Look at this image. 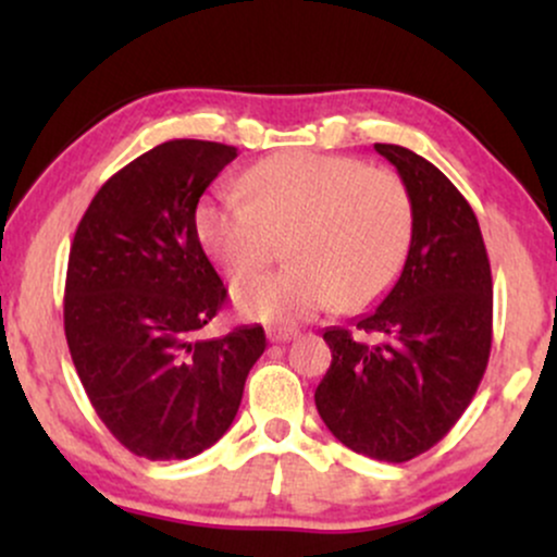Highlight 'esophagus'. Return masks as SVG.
Wrapping results in <instances>:
<instances>
[{"label": "esophagus", "instance_id": "34e87169", "mask_svg": "<svg viewBox=\"0 0 557 557\" xmlns=\"http://www.w3.org/2000/svg\"><path fill=\"white\" fill-rule=\"evenodd\" d=\"M267 337H270V343H290L298 337V330H290V327H272L267 330Z\"/></svg>", "mask_w": 557, "mask_h": 557}]
</instances>
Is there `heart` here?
<instances>
[{
    "mask_svg": "<svg viewBox=\"0 0 557 557\" xmlns=\"http://www.w3.org/2000/svg\"><path fill=\"white\" fill-rule=\"evenodd\" d=\"M413 196L395 170L317 151L261 159L240 188L203 198L196 233L233 280H248L277 257L285 270L243 283L235 306L264 322H304L327 306L361 311L380 300L411 251Z\"/></svg>",
    "mask_w": 557,
    "mask_h": 557,
    "instance_id": "b5f03b06",
    "label": "heart"
}]
</instances>
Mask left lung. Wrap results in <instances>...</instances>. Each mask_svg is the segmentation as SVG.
<instances>
[{
	"instance_id": "1",
	"label": "left lung",
	"mask_w": 557,
	"mask_h": 557,
	"mask_svg": "<svg viewBox=\"0 0 557 557\" xmlns=\"http://www.w3.org/2000/svg\"><path fill=\"white\" fill-rule=\"evenodd\" d=\"M374 149L413 196L411 251L374 311L324 330L332 363L314 400L345 447L403 463L437 445L474 398L492 348V274L461 190L411 149Z\"/></svg>"
}]
</instances>
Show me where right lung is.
I'll use <instances>...</instances> for the list:
<instances>
[{"instance_id": "right-lung-1", "label": "right lung", "mask_w": 557, "mask_h": 557, "mask_svg": "<svg viewBox=\"0 0 557 557\" xmlns=\"http://www.w3.org/2000/svg\"><path fill=\"white\" fill-rule=\"evenodd\" d=\"M235 146L177 138L133 159L99 188L75 230L65 337L96 417L149 461L212 447L238 413L264 354L259 324L198 341L227 287L196 233L198 198Z\"/></svg>"}]
</instances>
